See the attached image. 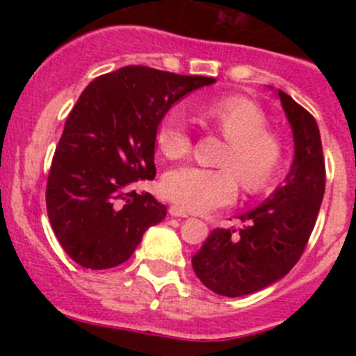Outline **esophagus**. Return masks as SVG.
Returning a JSON list of instances; mask_svg holds the SVG:
<instances>
[{
    "label": "esophagus",
    "mask_w": 356,
    "mask_h": 356,
    "mask_svg": "<svg viewBox=\"0 0 356 356\" xmlns=\"http://www.w3.org/2000/svg\"><path fill=\"white\" fill-rule=\"evenodd\" d=\"M168 213H170V217H177V218L188 217V211H184L182 208H179V207H170L168 208Z\"/></svg>",
    "instance_id": "esophagus-1"
}]
</instances>
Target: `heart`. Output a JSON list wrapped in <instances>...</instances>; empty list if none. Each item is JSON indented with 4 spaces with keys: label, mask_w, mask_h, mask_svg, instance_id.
I'll list each match as a JSON object with an SVG mask.
<instances>
[{
    "label": "heart",
    "mask_w": 356,
    "mask_h": 356,
    "mask_svg": "<svg viewBox=\"0 0 356 356\" xmlns=\"http://www.w3.org/2000/svg\"><path fill=\"white\" fill-rule=\"evenodd\" d=\"M200 120L217 129L227 139L220 156L222 168L182 165L161 177L165 198L188 211H208L231 203L239 189V179L246 191L267 188L277 172L282 146L274 132L267 131L264 110L245 96H222L196 108ZM155 141L163 156L170 160L186 156L193 139L181 110H168L156 125Z\"/></svg>",
    "instance_id": "b5f03b06"
}]
</instances>
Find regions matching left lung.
Listing matches in <instances>:
<instances>
[{"instance_id": "8db88e82", "label": "left lung", "mask_w": 356, "mask_h": 356, "mask_svg": "<svg viewBox=\"0 0 356 356\" xmlns=\"http://www.w3.org/2000/svg\"><path fill=\"white\" fill-rule=\"evenodd\" d=\"M293 131L294 158L284 182L239 215L241 229H215L191 264L213 293L246 296L274 284L296 265L314 231L325 191V165L315 118L279 89Z\"/></svg>"}]
</instances>
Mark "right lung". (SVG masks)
Here are the masks:
<instances>
[{"label": "right lung", "mask_w": 356, "mask_h": 356, "mask_svg": "<svg viewBox=\"0 0 356 356\" xmlns=\"http://www.w3.org/2000/svg\"><path fill=\"white\" fill-rule=\"evenodd\" d=\"M215 79L131 65L95 79L68 115L53 156L46 207L60 245L92 270L131 258L167 207L132 184L152 181L155 132L172 105Z\"/></svg>", "instance_id": "1"}]
</instances>
